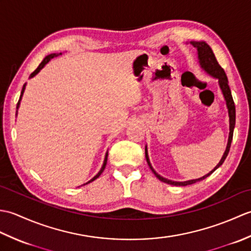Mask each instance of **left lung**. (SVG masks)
<instances>
[{"instance_id": "1", "label": "left lung", "mask_w": 251, "mask_h": 251, "mask_svg": "<svg viewBox=\"0 0 251 251\" xmlns=\"http://www.w3.org/2000/svg\"><path fill=\"white\" fill-rule=\"evenodd\" d=\"M190 43L193 45L195 49L197 50V55H199V60H200V65L202 68V70H205L208 74H209L210 76L218 78V81H219V86L221 88V92L223 94V97L226 99V106H227V111H228V117H230V134H228V140H227V146L225 153H223V156L220 159V162L218 163L217 166L211 170L210 173H208L207 175L202 176L201 178L199 179H193V180H188V181H182V182H178V181H172V180H168L166 178H163L162 176H159L155 170L153 169L152 165L150 163V159H149L148 156V149L146 147V158H147V162L149 167L151 168V170L153 172V174L156 176V178L159 179L163 182L167 183V184H172V185H179V186H185V185H190V184H193L197 181H201L206 179L208 176H210L212 173L215 172L217 168H219L221 165L225 162V159L226 158L228 151H230V148H231V142L233 139V131H234V127H235V104H234V101H233V97H232V94H231V89L230 86H228V82H227V77H226V74L225 72V70L221 68V66L218 63L215 54L212 52V50L210 49V46L208 45L206 42H190Z\"/></svg>"}]
</instances>
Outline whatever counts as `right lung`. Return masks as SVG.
Listing matches in <instances>:
<instances>
[{"label": "right lung", "mask_w": 251, "mask_h": 251, "mask_svg": "<svg viewBox=\"0 0 251 251\" xmlns=\"http://www.w3.org/2000/svg\"><path fill=\"white\" fill-rule=\"evenodd\" d=\"M58 55H61V52H60V54H50V55H49V56H46L45 58H44V59H43V61H42L41 63H40V66L39 67H37L36 69H35V70H34V72H32L31 73V75H30V77H33V76H35L36 75V74L37 73H39L41 70H42V69H43L44 67H45V65H46V63L47 62H49L50 59H52V58H54V57H56V56H58ZM25 84L24 85V87H23V90H21V95H20V98H19V100H18V103H17V110H18V108H19V104H20V100H21V97H23V95H24V92H25ZM106 161H108V152H106L105 153V157H104V161H103V165H102V167H101V169L99 170V173L97 174V175H96L95 176V177L93 178V179H90L89 181H88V182H86V183H84L83 185H85V184H87V183H90V182H93V181L94 180H96V179H97L98 177H99V176L101 175V174H102V172H103V170H104V168H105V165H106Z\"/></svg>", "instance_id": "right-lung-1"}]
</instances>
